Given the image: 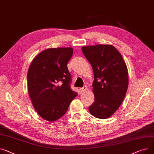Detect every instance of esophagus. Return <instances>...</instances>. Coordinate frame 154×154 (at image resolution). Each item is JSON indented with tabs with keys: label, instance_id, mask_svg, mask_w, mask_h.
<instances>
[{
	"label": "esophagus",
	"instance_id": "esophagus-1",
	"mask_svg": "<svg viewBox=\"0 0 154 154\" xmlns=\"http://www.w3.org/2000/svg\"><path fill=\"white\" fill-rule=\"evenodd\" d=\"M86 89H87V86H84L83 88H81L79 89V91L81 93H83V92H85L86 91Z\"/></svg>",
	"mask_w": 154,
	"mask_h": 154
}]
</instances>
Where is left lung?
I'll return each mask as SVG.
<instances>
[{"mask_svg": "<svg viewBox=\"0 0 154 154\" xmlns=\"http://www.w3.org/2000/svg\"><path fill=\"white\" fill-rule=\"evenodd\" d=\"M93 73L94 102L90 114L99 119L111 116L120 107L128 88V71L121 53L110 45H97L81 48Z\"/></svg>", "mask_w": 154, "mask_h": 154, "instance_id": "obj_1", "label": "left lung"}]
</instances>
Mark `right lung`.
I'll return each mask as SVG.
<instances>
[{
    "instance_id": "obj_1",
    "label": "right lung",
    "mask_w": 154,
    "mask_h": 154,
    "mask_svg": "<svg viewBox=\"0 0 154 154\" xmlns=\"http://www.w3.org/2000/svg\"><path fill=\"white\" fill-rule=\"evenodd\" d=\"M73 53L71 48L45 50L33 60L29 67V96L35 110L48 121L64 116L78 94L71 88V76L67 67Z\"/></svg>"
}]
</instances>
